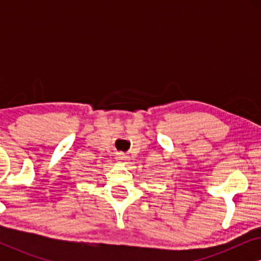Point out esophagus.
I'll return each instance as SVG.
<instances>
[{
  "mask_svg": "<svg viewBox=\"0 0 261 261\" xmlns=\"http://www.w3.org/2000/svg\"><path fill=\"white\" fill-rule=\"evenodd\" d=\"M115 158H116V160L119 163H126L127 160L129 159V156H128L126 153H123V152H117L116 155H115Z\"/></svg>",
  "mask_w": 261,
  "mask_h": 261,
  "instance_id": "esophagus-1",
  "label": "esophagus"
}]
</instances>
